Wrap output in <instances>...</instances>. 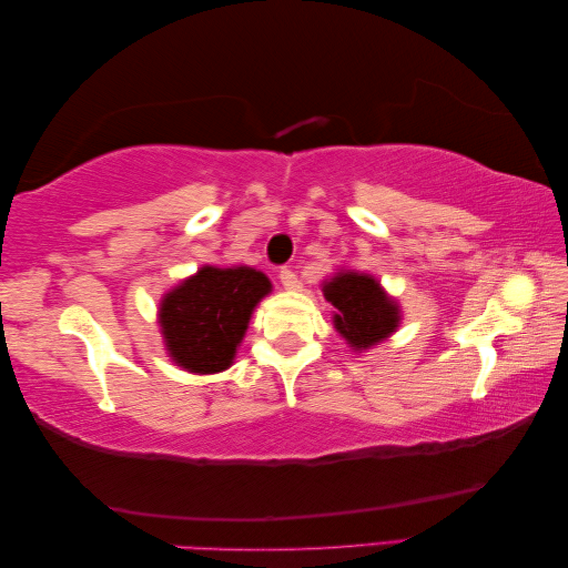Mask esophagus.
Listing matches in <instances>:
<instances>
[{
	"label": "esophagus",
	"mask_w": 568,
	"mask_h": 568,
	"mask_svg": "<svg viewBox=\"0 0 568 568\" xmlns=\"http://www.w3.org/2000/svg\"><path fill=\"white\" fill-rule=\"evenodd\" d=\"M277 277H281L285 291H300V277L293 268H287V265H285V268H281V275H277Z\"/></svg>",
	"instance_id": "1"
}]
</instances>
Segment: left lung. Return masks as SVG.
<instances>
[{"label":"left lung","mask_w":568,"mask_h":568,"mask_svg":"<svg viewBox=\"0 0 568 568\" xmlns=\"http://www.w3.org/2000/svg\"><path fill=\"white\" fill-rule=\"evenodd\" d=\"M324 297L334 305V329L354 352L381 344L400 324V305L385 295L373 275L339 271L324 283Z\"/></svg>","instance_id":"1"}]
</instances>
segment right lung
Returning <instances> with one entry per match:
<instances>
[{"label": "right lung", "mask_w": 568, "mask_h": 568, "mask_svg": "<svg viewBox=\"0 0 568 568\" xmlns=\"http://www.w3.org/2000/svg\"><path fill=\"white\" fill-rule=\"evenodd\" d=\"M271 293V281L248 265H202L161 300L159 322L168 354L190 373H220L234 364L248 320Z\"/></svg>", "instance_id": "1"}]
</instances>
